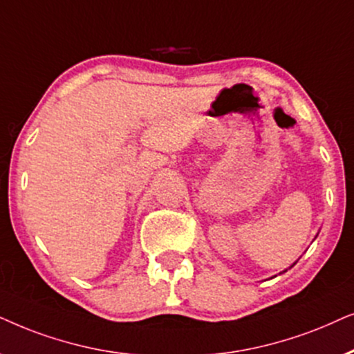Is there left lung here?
<instances>
[{
    "label": "left lung",
    "instance_id": "left-lung-1",
    "mask_svg": "<svg viewBox=\"0 0 354 354\" xmlns=\"http://www.w3.org/2000/svg\"><path fill=\"white\" fill-rule=\"evenodd\" d=\"M296 262H298V261H296ZM296 262H295V263H296ZM295 263H293V266H295ZM293 266H291V267H293ZM291 267H290V268H291ZM286 270H288V268H286ZM286 270H283V272H281V273H285Z\"/></svg>",
    "mask_w": 354,
    "mask_h": 354
}]
</instances>
